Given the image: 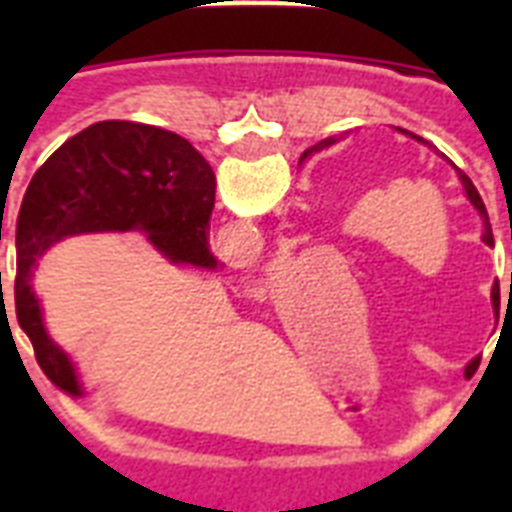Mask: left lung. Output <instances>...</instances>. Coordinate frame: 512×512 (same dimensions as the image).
<instances>
[{
    "mask_svg": "<svg viewBox=\"0 0 512 512\" xmlns=\"http://www.w3.org/2000/svg\"><path fill=\"white\" fill-rule=\"evenodd\" d=\"M401 132H404V135H409V138L420 140V143H425V146H428V148H433L428 143V140H422L420 135H412V132H406V130H401ZM332 143H337V138L321 140V143H316V146H313V148H308V151H305L303 156H311L313 151H321V148L332 146ZM436 154H438V151H436ZM441 156H444V154H441ZM444 159H446V156H444ZM446 162H449V159H446ZM449 164H452V162H449ZM452 167H454V164H452ZM454 172H457V177H460L462 191H465L468 201H470V204H473V209H476L478 215H481V220H484V233H481V241H484V244H489V247H494L492 223H489V215H486V207H484V199H481V193L476 191V185H473V180H470V177L465 175V172H462L460 167H454ZM492 300H494V308H497V300H500V287H497V284H494V287H492Z\"/></svg>",
    "mask_w": 512,
    "mask_h": 512,
    "instance_id": "1",
    "label": "left lung"
}]
</instances>
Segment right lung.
Returning a JSON list of instances; mask_svg holds the SVG:
<instances>
[{
	"label": "right lung",
	"mask_w": 512,
	"mask_h": 512,
	"mask_svg": "<svg viewBox=\"0 0 512 512\" xmlns=\"http://www.w3.org/2000/svg\"><path fill=\"white\" fill-rule=\"evenodd\" d=\"M215 185V172L188 140L119 119L90 124L36 170L15 228V316L42 372L58 388L82 393V382L44 327L31 289L39 257L66 236L140 231L172 265L217 268L207 241Z\"/></svg>",
	"instance_id": "add662e5"
}]
</instances>
